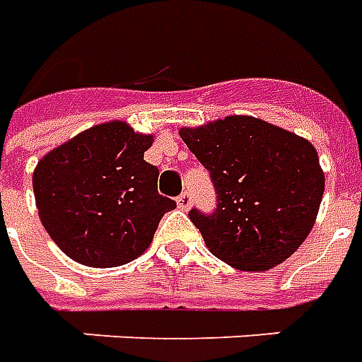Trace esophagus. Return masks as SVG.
Segmentation results:
<instances>
[{
  "instance_id": "34e87169",
  "label": "esophagus",
  "mask_w": 362,
  "mask_h": 362,
  "mask_svg": "<svg viewBox=\"0 0 362 362\" xmlns=\"http://www.w3.org/2000/svg\"><path fill=\"white\" fill-rule=\"evenodd\" d=\"M176 203H178V207H180L182 211H188V209L192 207V195H189L188 192H184V194L178 195Z\"/></svg>"
}]
</instances>
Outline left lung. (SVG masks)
<instances>
[{
  "label": "left lung",
  "instance_id": "left-lung-1",
  "mask_svg": "<svg viewBox=\"0 0 362 362\" xmlns=\"http://www.w3.org/2000/svg\"><path fill=\"white\" fill-rule=\"evenodd\" d=\"M180 138L215 186V213L189 211L209 251L240 270H269L293 255L324 194L313 144L249 115L180 128Z\"/></svg>",
  "mask_w": 362,
  "mask_h": 362
}]
</instances>
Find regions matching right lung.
Segmentation results:
<instances>
[{"label":"right lung","instance_id":"add662e5","mask_svg":"<svg viewBox=\"0 0 362 362\" xmlns=\"http://www.w3.org/2000/svg\"><path fill=\"white\" fill-rule=\"evenodd\" d=\"M151 144V134L113 120L61 144L34 168L40 221L72 261L120 267L149 247L160 216L176 207L159 195V170L144 159Z\"/></svg>","mask_w":362,"mask_h":362}]
</instances>
